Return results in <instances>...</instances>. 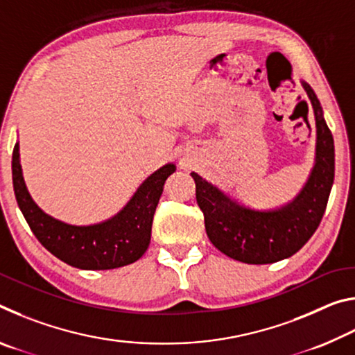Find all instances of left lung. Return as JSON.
Segmentation results:
<instances>
[{"label":"left lung","instance_id":"left-lung-1","mask_svg":"<svg viewBox=\"0 0 355 355\" xmlns=\"http://www.w3.org/2000/svg\"><path fill=\"white\" fill-rule=\"evenodd\" d=\"M304 89L315 110L316 163L307 184L290 205L255 211L232 202L199 173H191L209 241L233 260L268 264L294 255L313 236L326 211L335 177L334 137L313 89L305 83Z\"/></svg>","mask_w":355,"mask_h":355}]
</instances>
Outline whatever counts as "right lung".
<instances>
[{
	"mask_svg": "<svg viewBox=\"0 0 355 355\" xmlns=\"http://www.w3.org/2000/svg\"><path fill=\"white\" fill-rule=\"evenodd\" d=\"M19 156V144H15L12 152L15 199L29 228L48 252L70 266L89 271L127 266L146 254L156 205L175 166L166 164L152 173L112 219L97 225L76 227L53 219L35 205L23 182Z\"/></svg>",
	"mask_w": 355,
	"mask_h": 355,
	"instance_id": "obj_1",
	"label": "right lung"
}]
</instances>
